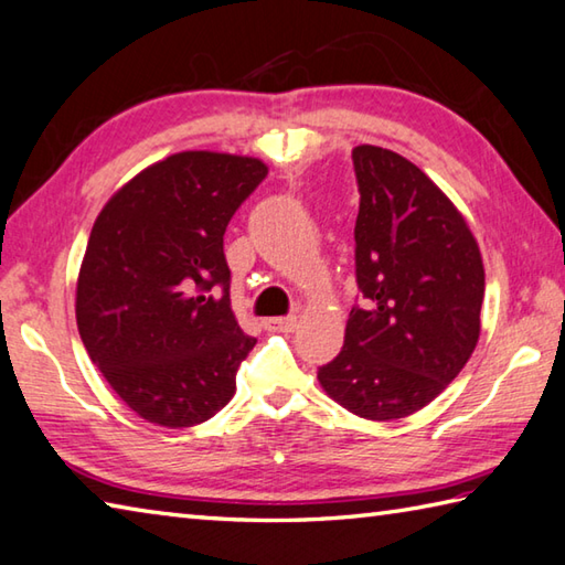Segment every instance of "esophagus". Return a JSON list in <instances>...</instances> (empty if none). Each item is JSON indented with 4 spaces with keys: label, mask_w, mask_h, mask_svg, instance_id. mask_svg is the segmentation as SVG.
Returning <instances> with one entry per match:
<instances>
[{
    "label": "esophagus",
    "mask_w": 565,
    "mask_h": 565,
    "mask_svg": "<svg viewBox=\"0 0 565 565\" xmlns=\"http://www.w3.org/2000/svg\"><path fill=\"white\" fill-rule=\"evenodd\" d=\"M263 327L268 329V332H292V329L297 327V317L295 315L270 317V319H265Z\"/></svg>",
    "instance_id": "obj_1"
}]
</instances>
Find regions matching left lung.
<instances>
[{
	"mask_svg": "<svg viewBox=\"0 0 565 565\" xmlns=\"http://www.w3.org/2000/svg\"><path fill=\"white\" fill-rule=\"evenodd\" d=\"M356 285L344 347L319 366L322 388L359 418L396 420L428 406L480 339L484 268L472 231L418 167L354 147Z\"/></svg>",
	"mask_w": 565,
	"mask_h": 565,
	"instance_id": "1",
	"label": "left lung"
}]
</instances>
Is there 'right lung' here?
<instances>
[{
    "mask_svg": "<svg viewBox=\"0 0 565 565\" xmlns=\"http://www.w3.org/2000/svg\"><path fill=\"white\" fill-rule=\"evenodd\" d=\"M265 177L253 157L179 152L127 182L95 218L78 275V332L140 418L189 428L236 393L255 339L231 310L223 233Z\"/></svg>",
    "mask_w": 565,
    "mask_h": 565,
    "instance_id": "right-lung-1",
    "label": "right lung"
}]
</instances>
